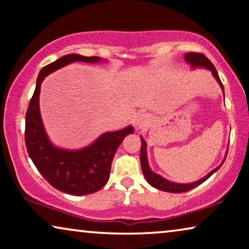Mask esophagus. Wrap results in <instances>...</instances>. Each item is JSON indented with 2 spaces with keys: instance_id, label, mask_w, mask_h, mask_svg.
Instances as JSON below:
<instances>
[{
  "instance_id": "34e87169",
  "label": "esophagus",
  "mask_w": 249,
  "mask_h": 249,
  "mask_svg": "<svg viewBox=\"0 0 249 249\" xmlns=\"http://www.w3.org/2000/svg\"><path fill=\"white\" fill-rule=\"evenodd\" d=\"M144 123H145V121H144V118L142 117V116H140V117L137 118V125H142V124H144Z\"/></svg>"
}]
</instances>
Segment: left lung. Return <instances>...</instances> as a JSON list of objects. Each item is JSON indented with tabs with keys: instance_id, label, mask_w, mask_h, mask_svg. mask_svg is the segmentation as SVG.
I'll return each instance as SVG.
<instances>
[{
	"instance_id": "1",
	"label": "left lung",
	"mask_w": 249,
	"mask_h": 249,
	"mask_svg": "<svg viewBox=\"0 0 249 249\" xmlns=\"http://www.w3.org/2000/svg\"><path fill=\"white\" fill-rule=\"evenodd\" d=\"M184 59H185V61L188 62V64L191 65V67H194V68L201 67V68L210 69L214 77L216 78L218 84H220L222 90H223V84H222L221 79H220V77H218L216 69H215L214 65L212 64V62L210 61V59H208L206 55L203 54V53L189 52V53H185ZM227 154H228V151H227ZM224 160H225V158H224ZM140 161H141L142 173H143L145 180L148 181L149 184L152 185V187L156 188V189H158V190L166 191V192H173V194H178V192H185V191H189V190H191V189L198 187V185L206 181L208 178L212 177V175H213L215 172H216L218 168L222 166V164H223V163H222L220 166L214 168V170L212 171L211 173H208L206 177L200 178V180H198L196 182H192V183H185V184L175 183V182H171V181L166 180V178H161L160 175L154 173V172L150 170V167H149V164H148V158H147V143H145V141L142 138H141Z\"/></svg>"
}]
</instances>
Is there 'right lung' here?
<instances>
[{
  "label": "right lung",
  "instance_id": "1",
  "mask_svg": "<svg viewBox=\"0 0 249 249\" xmlns=\"http://www.w3.org/2000/svg\"><path fill=\"white\" fill-rule=\"evenodd\" d=\"M99 57L64 55L39 71L34 94L26 112L25 142L28 155L43 178L59 191L83 196L94 194L107 183L115 152L124 138L134 132L127 126L115 132H106L93 143L79 150H66L55 147L49 140L39 112V91L46 76L71 62H99Z\"/></svg>",
  "mask_w": 249,
  "mask_h": 249
}]
</instances>
